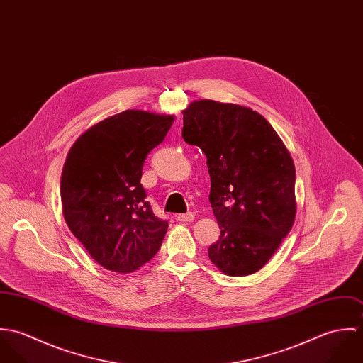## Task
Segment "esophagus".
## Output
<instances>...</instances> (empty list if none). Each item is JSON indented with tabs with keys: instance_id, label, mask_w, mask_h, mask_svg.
I'll return each instance as SVG.
<instances>
[{
	"instance_id": "1",
	"label": "esophagus",
	"mask_w": 363,
	"mask_h": 363,
	"mask_svg": "<svg viewBox=\"0 0 363 363\" xmlns=\"http://www.w3.org/2000/svg\"><path fill=\"white\" fill-rule=\"evenodd\" d=\"M176 219H177L179 222H183V223L193 222V220H194V213H191V212H189V213H179V215L176 216Z\"/></svg>"
}]
</instances>
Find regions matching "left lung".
<instances>
[{
	"instance_id": "obj_1",
	"label": "left lung",
	"mask_w": 363,
	"mask_h": 363,
	"mask_svg": "<svg viewBox=\"0 0 363 363\" xmlns=\"http://www.w3.org/2000/svg\"><path fill=\"white\" fill-rule=\"evenodd\" d=\"M182 135L207 156L209 203L220 228L208 257L230 277L257 272L295 222L291 154L261 114L240 104H189Z\"/></svg>"
}]
</instances>
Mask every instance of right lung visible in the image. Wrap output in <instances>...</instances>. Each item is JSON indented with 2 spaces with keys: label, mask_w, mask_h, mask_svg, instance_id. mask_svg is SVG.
I'll return each instance as SVG.
<instances>
[{
  "label": "right lung",
  "mask_w": 363,
  "mask_h": 363,
  "mask_svg": "<svg viewBox=\"0 0 363 363\" xmlns=\"http://www.w3.org/2000/svg\"><path fill=\"white\" fill-rule=\"evenodd\" d=\"M174 116L125 110L86 130L61 174V204L72 235L106 269L131 272L152 259L167 230L145 200L147 155Z\"/></svg>",
  "instance_id": "right-lung-1"
}]
</instances>
